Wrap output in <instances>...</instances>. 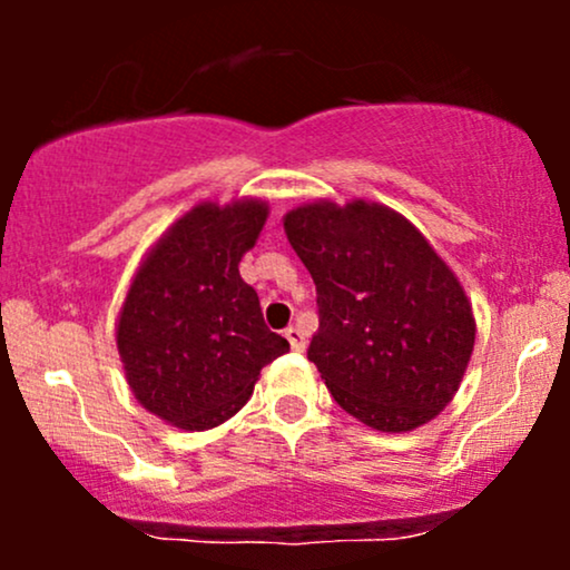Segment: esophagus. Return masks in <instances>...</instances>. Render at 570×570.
<instances>
[{"label":"esophagus","instance_id":"1","mask_svg":"<svg viewBox=\"0 0 570 570\" xmlns=\"http://www.w3.org/2000/svg\"><path fill=\"white\" fill-rule=\"evenodd\" d=\"M284 337L289 340L292 351H305V337H303V332L297 330V326H289V330L284 332Z\"/></svg>","mask_w":570,"mask_h":570}]
</instances>
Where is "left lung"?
<instances>
[{"label": "left lung", "instance_id": "obj_1", "mask_svg": "<svg viewBox=\"0 0 570 570\" xmlns=\"http://www.w3.org/2000/svg\"><path fill=\"white\" fill-rule=\"evenodd\" d=\"M284 230L316 284L307 358L335 402L391 434L429 423L474 348L472 305L453 271L377 203H311L286 214Z\"/></svg>", "mask_w": 570, "mask_h": 570}]
</instances>
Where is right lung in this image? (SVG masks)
I'll use <instances>...</instances> for the list:
<instances>
[{
  "mask_svg": "<svg viewBox=\"0 0 570 570\" xmlns=\"http://www.w3.org/2000/svg\"><path fill=\"white\" fill-rule=\"evenodd\" d=\"M265 219L259 200L195 206L130 284L117 324L128 385L174 426L225 423L248 402L259 370L289 351L265 326L257 292L238 273Z\"/></svg>",
  "mask_w": 570,
  "mask_h": 570,
  "instance_id": "right-lung-1",
  "label": "right lung"
}]
</instances>
